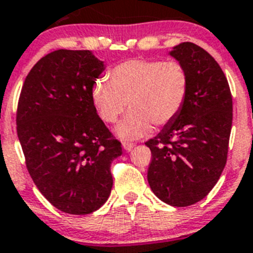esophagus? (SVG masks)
I'll return each mask as SVG.
<instances>
[{
  "label": "esophagus",
  "mask_w": 253,
  "mask_h": 253,
  "mask_svg": "<svg viewBox=\"0 0 253 253\" xmlns=\"http://www.w3.org/2000/svg\"><path fill=\"white\" fill-rule=\"evenodd\" d=\"M122 148L126 151H131L135 148V144H133V142H124V144H122Z\"/></svg>",
  "instance_id": "1"
}]
</instances>
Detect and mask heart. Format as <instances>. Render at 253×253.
Instances as JSON below:
<instances>
[{
    "mask_svg": "<svg viewBox=\"0 0 253 253\" xmlns=\"http://www.w3.org/2000/svg\"><path fill=\"white\" fill-rule=\"evenodd\" d=\"M109 79L94 83L91 100L107 124H116L127 107L131 109L116 127L117 136L125 141L148 136L154 125L170 124L187 100L190 79L177 61H125L112 70Z\"/></svg>",
    "mask_w": 253,
    "mask_h": 253,
    "instance_id": "b5f03b06",
    "label": "heart"
}]
</instances>
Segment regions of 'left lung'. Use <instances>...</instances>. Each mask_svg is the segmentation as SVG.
I'll return each instance as SVG.
<instances>
[{
    "label": "left lung",
    "mask_w": 253,
    "mask_h": 253,
    "mask_svg": "<svg viewBox=\"0 0 253 253\" xmlns=\"http://www.w3.org/2000/svg\"><path fill=\"white\" fill-rule=\"evenodd\" d=\"M169 56L184 66L190 87L181 113L146 142L151 150L148 181L163 203L183 208L206 197L220 178L233 102L223 70L205 49L184 42Z\"/></svg>",
    "instance_id": "8db88e82"
}]
</instances>
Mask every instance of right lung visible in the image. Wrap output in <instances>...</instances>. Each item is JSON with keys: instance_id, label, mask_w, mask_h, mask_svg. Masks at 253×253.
<instances>
[{"instance_id": "1", "label": "right lung", "mask_w": 253, "mask_h": 253, "mask_svg": "<svg viewBox=\"0 0 253 253\" xmlns=\"http://www.w3.org/2000/svg\"><path fill=\"white\" fill-rule=\"evenodd\" d=\"M104 69L91 50L50 52L30 70L17 104V136L30 177L67 214H90L108 200L111 164L122 154L91 100Z\"/></svg>"}]
</instances>
